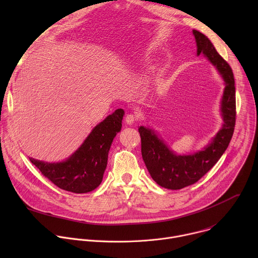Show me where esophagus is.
<instances>
[{
    "mask_svg": "<svg viewBox=\"0 0 258 258\" xmlns=\"http://www.w3.org/2000/svg\"><path fill=\"white\" fill-rule=\"evenodd\" d=\"M125 122L127 123V124H133V123H135L136 121H137V115L136 114H134V113H128V114H126V116H125Z\"/></svg>",
    "mask_w": 258,
    "mask_h": 258,
    "instance_id": "34e87169",
    "label": "esophagus"
}]
</instances>
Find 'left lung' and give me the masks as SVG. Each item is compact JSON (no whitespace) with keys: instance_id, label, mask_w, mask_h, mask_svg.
Listing matches in <instances>:
<instances>
[{"instance_id":"1","label":"left lung","mask_w":258,"mask_h":258,"mask_svg":"<svg viewBox=\"0 0 258 258\" xmlns=\"http://www.w3.org/2000/svg\"><path fill=\"white\" fill-rule=\"evenodd\" d=\"M193 34L197 44V55L201 53L206 55L226 82L222 101L225 124L204 150L183 156L173 154L151 130L140 126L141 151L146 167L159 186L170 190H179L193 185L209 171L227 150L236 124V89L233 70L206 35L196 29H193Z\"/></svg>"}]
</instances>
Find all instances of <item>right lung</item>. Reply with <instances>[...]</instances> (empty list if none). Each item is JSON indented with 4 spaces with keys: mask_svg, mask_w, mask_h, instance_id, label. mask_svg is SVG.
I'll return each instance as SVG.
<instances>
[{
    "mask_svg": "<svg viewBox=\"0 0 258 258\" xmlns=\"http://www.w3.org/2000/svg\"><path fill=\"white\" fill-rule=\"evenodd\" d=\"M122 117V109L107 116L66 161L48 163L32 158L29 160L58 188L78 194L91 192L102 181L110 146L121 130Z\"/></svg>",
    "mask_w": 258,
    "mask_h": 258,
    "instance_id": "right-lung-1",
    "label": "right lung"
}]
</instances>
